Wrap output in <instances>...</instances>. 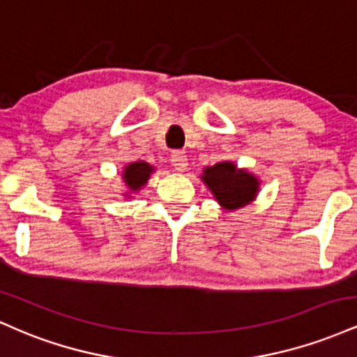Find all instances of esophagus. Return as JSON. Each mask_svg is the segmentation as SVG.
<instances>
[{
  "label": "esophagus",
  "mask_w": 357,
  "mask_h": 357,
  "mask_svg": "<svg viewBox=\"0 0 357 357\" xmlns=\"http://www.w3.org/2000/svg\"><path fill=\"white\" fill-rule=\"evenodd\" d=\"M171 162H173V166L178 171H184L188 166V155L181 153V151H174V153L171 154Z\"/></svg>",
  "instance_id": "obj_1"
}]
</instances>
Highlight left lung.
Masks as SVG:
<instances>
[{
    "label": "left lung",
    "instance_id": "1",
    "mask_svg": "<svg viewBox=\"0 0 357 357\" xmlns=\"http://www.w3.org/2000/svg\"><path fill=\"white\" fill-rule=\"evenodd\" d=\"M203 181L208 184L221 206L228 210H235L252 202L258 186L255 176L238 171L233 162H218L206 167Z\"/></svg>",
    "mask_w": 357,
    "mask_h": 357
}]
</instances>
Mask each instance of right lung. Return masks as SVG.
Here are the masks:
<instances>
[{"label": "right lung", "mask_w": 357, "mask_h": 357, "mask_svg": "<svg viewBox=\"0 0 357 357\" xmlns=\"http://www.w3.org/2000/svg\"><path fill=\"white\" fill-rule=\"evenodd\" d=\"M151 173H153V167L147 162H132L126 167L124 179L130 190H139L141 186H144Z\"/></svg>", "instance_id": "obj_1"}]
</instances>
